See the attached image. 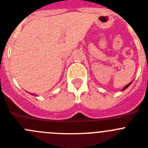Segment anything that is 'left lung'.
Here are the masks:
<instances>
[{"mask_svg":"<svg viewBox=\"0 0 148 148\" xmlns=\"http://www.w3.org/2000/svg\"><path fill=\"white\" fill-rule=\"evenodd\" d=\"M132 82H133V81H132V82H130V83H128V84H127V85H126V86H125V87H124V88H122V91H123V90H125V89H126V88H128V87H129V86H130V84L132 83Z\"/></svg>","mask_w":148,"mask_h":148,"instance_id":"1","label":"left lung"}]
</instances>
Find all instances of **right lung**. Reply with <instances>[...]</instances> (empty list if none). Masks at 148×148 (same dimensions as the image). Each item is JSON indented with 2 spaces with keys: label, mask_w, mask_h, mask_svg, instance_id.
Returning <instances> with one entry per match:
<instances>
[{
  "label": "right lung",
  "mask_w": 148,
  "mask_h": 148,
  "mask_svg": "<svg viewBox=\"0 0 148 148\" xmlns=\"http://www.w3.org/2000/svg\"><path fill=\"white\" fill-rule=\"evenodd\" d=\"M31 95L34 96V97H38V95H36V94H31Z\"/></svg>",
  "instance_id": "obj_1"
}]
</instances>
